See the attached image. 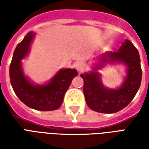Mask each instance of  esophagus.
<instances>
[{"label": "esophagus", "mask_w": 149, "mask_h": 149, "mask_svg": "<svg viewBox=\"0 0 149 149\" xmlns=\"http://www.w3.org/2000/svg\"><path fill=\"white\" fill-rule=\"evenodd\" d=\"M75 67H76V68L77 69L78 71L81 72L83 71L84 68H85V65H84V62L78 61L75 64Z\"/></svg>", "instance_id": "34e87169"}]
</instances>
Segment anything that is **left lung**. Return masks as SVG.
Masks as SVG:
<instances>
[{
    "mask_svg": "<svg viewBox=\"0 0 149 149\" xmlns=\"http://www.w3.org/2000/svg\"><path fill=\"white\" fill-rule=\"evenodd\" d=\"M123 63L127 66V76L122 86L116 90L103 86L97 69L106 63ZM84 80V94L88 106L95 112L114 113L128 105L134 98L141 86L142 70L138 50L132 43L125 40L118 51L100 56V63L93 71L81 74Z\"/></svg>",
    "mask_w": 149,
    "mask_h": 149,
    "instance_id": "obj_1",
    "label": "left lung"
}]
</instances>
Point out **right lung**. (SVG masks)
<instances>
[{
	"mask_svg": "<svg viewBox=\"0 0 149 149\" xmlns=\"http://www.w3.org/2000/svg\"><path fill=\"white\" fill-rule=\"evenodd\" d=\"M35 33H27L23 40L16 47L9 66V77L13 91L20 100L28 107L39 111H52L61 107L64 97L72 79L77 76L73 68H64L51 79L49 83L37 85L24 75L21 60L29 52Z\"/></svg>",
	"mask_w": 149,
	"mask_h": 149,
	"instance_id": "add662e5",
	"label": "right lung"
}]
</instances>
